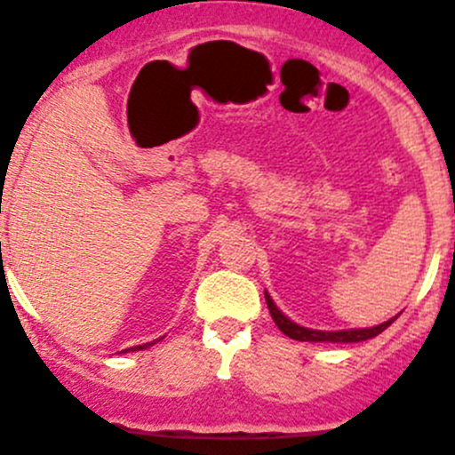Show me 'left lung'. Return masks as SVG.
Here are the masks:
<instances>
[{
    "label": "left lung",
    "mask_w": 455,
    "mask_h": 455,
    "mask_svg": "<svg viewBox=\"0 0 455 455\" xmlns=\"http://www.w3.org/2000/svg\"><path fill=\"white\" fill-rule=\"evenodd\" d=\"M266 302L269 308V315H272L274 323L281 328L283 334H287L289 339H296V341H331V343H358L367 341V339L378 337L382 331H387L395 317L388 319V322L380 323V326L373 328H358V331H337V332H323V331H311V328H302L298 323H293L291 319H287L281 311L276 308V304L272 302V298L266 293Z\"/></svg>",
    "instance_id": "8db88e82"
}]
</instances>
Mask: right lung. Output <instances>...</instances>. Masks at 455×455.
Masks as SVG:
<instances>
[{
    "label": "right lung",
    "instance_id": "right-lung-1",
    "mask_svg": "<svg viewBox=\"0 0 455 455\" xmlns=\"http://www.w3.org/2000/svg\"><path fill=\"white\" fill-rule=\"evenodd\" d=\"M153 343H155V341H151V343H144V346H136V347H129V349H132V352H136V349H147L148 346H153Z\"/></svg>",
    "mask_w": 455,
    "mask_h": 455
}]
</instances>
